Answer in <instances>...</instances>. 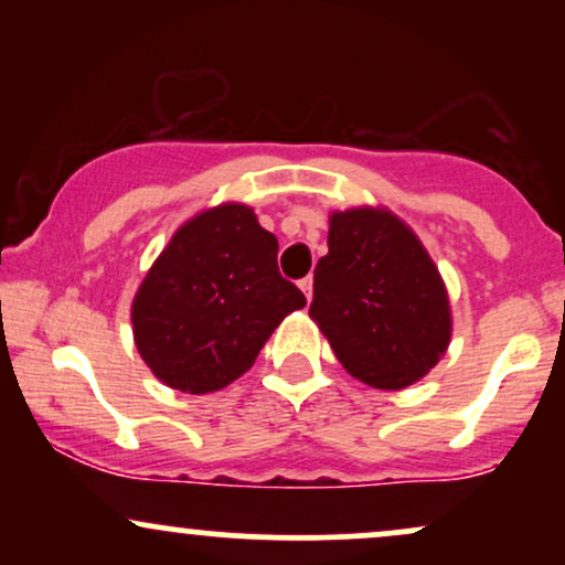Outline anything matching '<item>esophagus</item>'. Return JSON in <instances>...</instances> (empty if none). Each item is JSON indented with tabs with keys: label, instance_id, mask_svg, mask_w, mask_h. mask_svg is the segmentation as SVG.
Returning <instances> with one entry per match:
<instances>
[{
	"label": "esophagus",
	"instance_id": "34e87169",
	"mask_svg": "<svg viewBox=\"0 0 565 565\" xmlns=\"http://www.w3.org/2000/svg\"><path fill=\"white\" fill-rule=\"evenodd\" d=\"M300 289H302V295L308 297V302H310V297H313V276L300 278Z\"/></svg>",
	"mask_w": 565,
	"mask_h": 565
}]
</instances>
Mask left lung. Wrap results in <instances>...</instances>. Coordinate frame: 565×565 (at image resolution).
<instances>
[{"mask_svg":"<svg viewBox=\"0 0 565 565\" xmlns=\"http://www.w3.org/2000/svg\"><path fill=\"white\" fill-rule=\"evenodd\" d=\"M310 316L355 380L401 391L449 348V297L419 238L385 210L329 217Z\"/></svg>","mask_w":565,"mask_h":565,"instance_id":"8db88e82","label":"left lung"}]
</instances>
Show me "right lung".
Wrapping results in <instances>:
<instances>
[{
  "label": "right lung",
  "mask_w": 565,
  "mask_h": 565,
  "mask_svg": "<svg viewBox=\"0 0 565 565\" xmlns=\"http://www.w3.org/2000/svg\"><path fill=\"white\" fill-rule=\"evenodd\" d=\"M278 242L244 204L201 212L172 236L132 302L135 345L161 382L212 393L255 364L305 295L278 274Z\"/></svg>",
  "instance_id": "add662e5"
}]
</instances>
